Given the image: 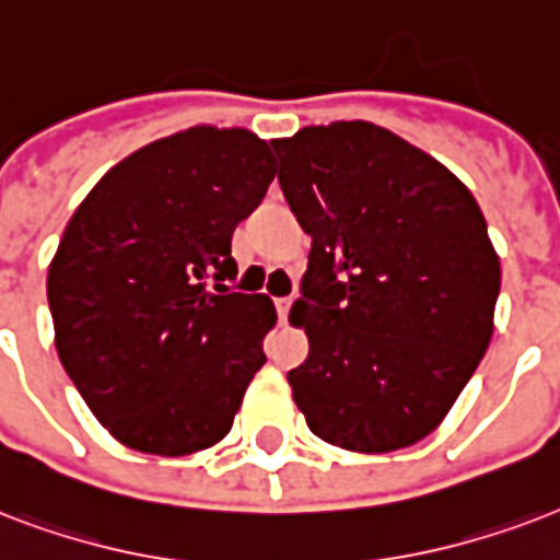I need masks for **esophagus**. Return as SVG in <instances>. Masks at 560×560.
<instances>
[{
  "mask_svg": "<svg viewBox=\"0 0 560 560\" xmlns=\"http://www.w3.org/2000/svg\"><path fill=\"white\" fill-rule=\"evenodd\" d=\"M289 310H292V298H277V315H280V320H285Z\"/></svg>",
  "mask_w": 560,
  "mask_h": 560,
  "instance_id": "1",
  "label": "esophagus"
}]
</instances>
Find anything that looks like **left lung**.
Returning a JSON list of instances; mask_svg holds the SVG:
<instances>
[{
    "mask_svg": "<svg viewBox=\"0 0 560 560\" xmlns=\"http://www.w3.org/2000/svg\"><path fill=\"white\" fill-rule=\"evenodd\" d=\"M312 236L289 320L310 357L289 371L306 427L353 453L418 444L446 418L493 336L500 257L446 166L374 122L271 140Z\"/></svg>",
    "mask_w": 560,
    "mask_h": 560,
    "instance_id": "obj_1",
    "label": "left lung"
}]
</instances>
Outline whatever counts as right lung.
<instances>
[{
  "mask_svg": "<svg viewBox=\"0 0 560 560\" xmlns=\"http://www.w3.org/2000/svg\"><path fill=\"white\" fill-rule=\"evenodd\" d=\"M275 175L257 133L195 125L116 163L69 219L46 277L55 348L119 444L189 456L231 432L277 324L271 298L228 285L231 240Z\"/></svg>",
  "mask_w": 560,
  "mask_h": 560,
  "instance_id": "obj_1",
  "label": "right lung"
}]
</instances>
